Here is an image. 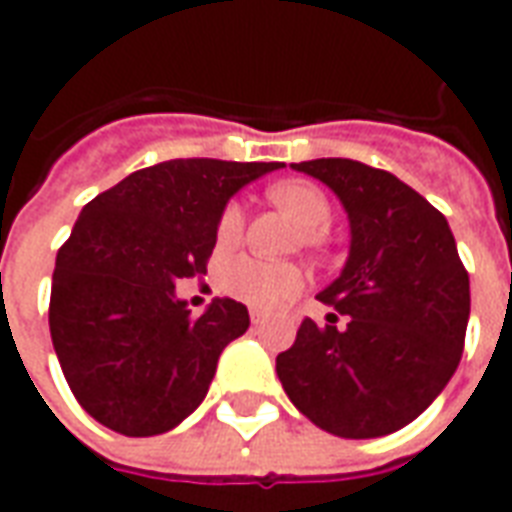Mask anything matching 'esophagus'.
Returning a JSON list of instances; mask_svg holds the SVG:
<instances>
[{"label":"esophagus","instance_id":"1","mask_svg":"<svg viewBox=\"0 0 512 512\" xmlns=\"http://www.w3.org/2000/svg\"><path fill=\"white\" fill-rule=\"evenodd\" d=\"M249 318H252V323H263L266 321V310H260V307H249Z\"/></svg>","mask_w":512,"mask_h":512}]
</instances>
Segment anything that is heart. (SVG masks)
Returning a JSON list of instances; mask_svg holds the SVG:
<instances>
[{"label": "heart", "instance_id": "heart-1", "mask_svg": "<svg viewBox=\"0 0 512 512\" xmlns=\"http://www.w3.org/2000/svg\"><path fill=\"white\" fill-rule=\"evenodd\" d=\"M268 197L290 211L301 222V227L315 238L332 219V205L310 180H282L271 186ZM246 213L241 202H227L216 222V244L233 246L244 233ZM222 288L238 301L255 304V307H279L304 288V274L290 263H266L257 257H238L227 263L222 271Z\"/></svg>", "mask_w": 512, "mask_h": 512}]
</instances>
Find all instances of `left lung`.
<instances>
[{
	"label": "left lung",
	"mask_w": 512,
	"mask_h": 512,
	"mask_svg": "<svg viewBox=\"0 0 512 512\" xmlns=\"http://www.w3.org/2000/svg\"><path fill=\"white\" fill-rule=\"evenodd\" d=\"M290 167L326 183L348 213V260L318 293L348 323L307 318L277 356V376L293 406L326 433H395L441 395L461 362L469 274L450 224L392 172L362 161Z\"/></svg>",
	"instance_id": "left-lung-1"
}]
</instances>
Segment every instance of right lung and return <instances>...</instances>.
I'll use <instances>...</instances> for the list:
<instances>
[{"label": "right lung", "mask_w": 512, "mask_h": 512, "mask_svg": "<svg viewBox=\"0 0 512 512\" xmlns=\"http://www.w3.org/2000/svg\"><path fill=\"white\" fill-rule=\"evenodd\" d=\"M279 167L172 158L84 205L57 252L49 329L65 381L101 425L158 436L205 400L249 312L241 301L213 299L194 318L175 282L205 274L224 205Z\"/></svg>", "instance_id": "obj_1"}]
</instances>
